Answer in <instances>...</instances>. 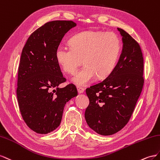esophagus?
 <instances>
[{
  "label": "esophagus",
  "mask_w": 160,
  "mask_h": 160,
  "mask_svg": "<svg viewBox=\"0 0 160 160\" xmlns=\"http://www.w3.org/2000/svg\"><path fill=\"white\" fill-rule=\"evenodd\" d=\"M77 90H78V93L80 94L83 93L84 92V88L81 87V86H77Z\"/></svg>",
  "instance_id": "esophagus-1"
}]
</instances>
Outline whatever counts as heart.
<instances>
[{"mask_svg":"<svg viewBox=\"0 0 160 160\" xmlns=\"http://www.w3.org/2000/svg\"><path fill=\"white\" fill-rule=\"evenodd\" d=\"M71 46L60 45L56 49L57 61L62 69L74 74L82 61L85 65L72 78L78 86H86L96 75L102 78L110 74L119 56L121 45L112 32L85 31L71 38Z\"/></svg>","mask_w":160,"mask_h":160,"instance_id":"obj_1","label":"heart"}]
</instances>
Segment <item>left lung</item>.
<instances>
[{"instance_id":"obj_1","label":"left lung","mask_w":160,"mask_h":160,"mask_svg":"<svg viewBox=\"0 0 160 160\" xmlns=\"http://www.w3.org/2000/svg\"><path fill=\"white\" fill-rule=\"evenodd\" d=\"M122 53L117 64L107 78L86 88L89 105L86 122L102 135L121 130L132 116L143 89V57L139 44L123 29Z\"/></svg>"}]
</instances>
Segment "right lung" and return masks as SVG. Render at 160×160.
<instances>
[{
	"instance_id": "1",
	"label": "right lung",
	"mask_w": 160,
	"mask_h": 160,
	"mask_svg": "<svg viewBox=\"0 0 160 160\" xmlns=\"http://www.w3.org/2000/svg\"><path fill=\"white\" fill-rule=\"evenodd\" d=\"M76 23L48 22L35 30L22 50L18 70L17 96L22 119L29 128L47 134L60 125L67 102L76 97V86L65 82L56 53L62 38Z\"/></svg>"
}]
</instances>
